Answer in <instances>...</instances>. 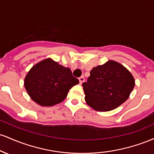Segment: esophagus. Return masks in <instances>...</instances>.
<instances>
[{
  "instance_id": "1",
  "label": "esophagus",
  "mask_w": 154,
  "mask_h": 154,
  "mask_svg": "<svg viewBox=\"0 0 154 154\" xmlns=\"http://www.w3.org/2000/svg\"><path fill=\"white\" fill-rule=\"evenodd\" d=\"M79 83H80V84H82V83L85 82V77H83V76L82 77H80L79 78Z\"/></svg>"
}]
</instances>
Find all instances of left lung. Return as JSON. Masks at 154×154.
<instances>
[{
  "instance_id": "1",
  "label": "left lung",
  "mask_w": 154,
  "mask_h": 154,
  "mask_svg": "<svg viewBox=\"0 0 154 154\" xmlns=\"http://www.w3.org/2000/svg\"><path fill=\"white\" fill-rule=\"evenodd\" d=\"M82 87L88 106L95 111H109L128 100L135 87V79L122 64L109 60L93 67Z\"/></svg>"
}]
</instances>
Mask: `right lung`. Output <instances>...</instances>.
I'll use <instances>...</instances> for the list:
<instances>
[{
	"instance_id": "add662e5",
	"label": "right lung",
	"mask_w": 154,
	"mask_h": 154,
	"mask_svg": "<svg viewBox=\"0 0 154 154\" xmlns=\"http://www.w3.org/2000/svg\"><path fill=\"white\" fill-rule=\"evenodd\" d=\"M79 80L69 68L51 58L42 60L29 69L24 85L33 101L41 106H53L66 98L69 91Z\"/></svg>"
}]
</instances>
